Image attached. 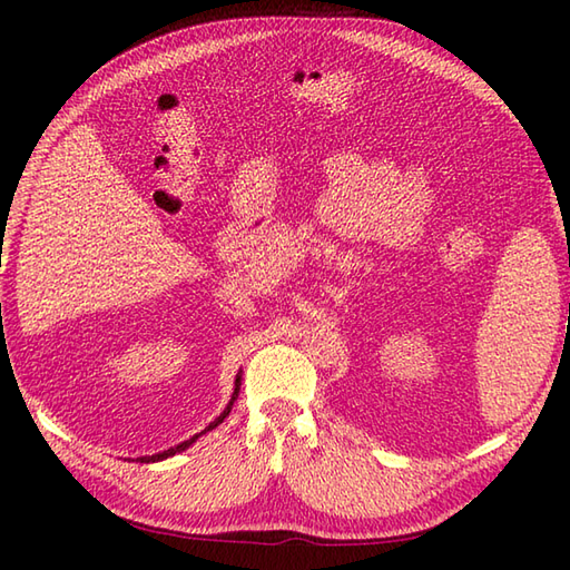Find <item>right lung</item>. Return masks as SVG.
<instances>
[{
	"label": "right lung",
	"mask_w": 570,
	"mask_h": 570,
	"mask_svg": "<svg viewBox=\"0 0 570 570\" xmlns=\"http://www.w3.org/2000/svg\"><path fill=\"white\" fill-rule=\"evenodd\" d=\"M239 374H237V380H235V392H233V399H229V404L225 406V411H223V414L220 416H217L213 423H210V426L208 429H205V431H213L215 426H220V423L225 421V416L229 414V409H233V404H235V399H237V394H239ZM205 431H200V433H196V435H193V439H188V441H184V443H178V445H174V448H168V451H164V453H156V455H144V458H139L141 460V463H159V460H164V458H171V455H176V453H180V451H186V448L190 445V443H196L198 439H200V435L205 433Z\"/></svg>",
	"instance_id": "right-lung-1"
}]
</instances>
